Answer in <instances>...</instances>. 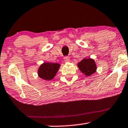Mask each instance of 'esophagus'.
Masks as SVG:
<instances>
[{"label":"esophagus","instance_id":"obj_1","mask_svg":"<svg viewBox=\"0 0 128 128\" xmlns=\"http://www.w3.org/2000/svg\"><path fill=\"white\" fill-rule=\"evenodd\" d=\"M64 60L66 63H68L70 62V59L69 57H64Z\"/></svg>","mask_w":128,"mask_h":128}]
</instances>
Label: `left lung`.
<instances>
[{"instance_id":"8db88e82","label":"left lung","mask_w":128,"mask_h":128,"mask_svg":"<svg viewBox=\"0 0 128 128\" xmlns=\"http://www.w3.org/2000/svg\"><path fill=\"white\" fill-rule=\"evenodd\" d=\"M78 68L86 76H90L96 71L97 65L94 59L84 58L78 63Z\"/></svg>"}]
</instances>
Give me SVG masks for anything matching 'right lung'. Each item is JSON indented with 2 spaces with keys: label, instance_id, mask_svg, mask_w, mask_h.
I'll use <instances>...</instances> for the list:
<instances>
[{
  "label": "right lung",
  "instance_id": "add662e5",
  "mask_svg": "<svg viewBox=\"0 0 128 128\" xmlns=\"http://www.w3.org/2000/svg\"><path fill=\"white\" fill-rule=\"evenodd\" d=\"M60 64L57 63L44 62L39 66L38 76L42 80H50L57 74Z\"/></svg>",
  "mask_w": 128,
  "mask_h": 128
}]
</instances>
